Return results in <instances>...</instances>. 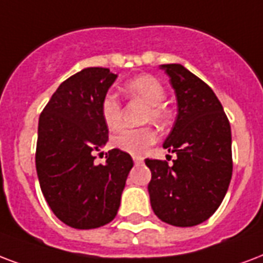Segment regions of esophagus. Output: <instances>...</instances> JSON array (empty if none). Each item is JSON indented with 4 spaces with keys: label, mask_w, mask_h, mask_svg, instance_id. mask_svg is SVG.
<instances>
[{
    "label": "esophagus",
    "mask_w": 263,
    "mask_h": 263,
    "mask_svg": "<svg viewBox=\"0 0 263 263\" xmlns=\"http://www.w3.org/2000/svg\"><path fill=\"white\" fill-rule=\"evenodd\" d=\"M134 163L136 164V165H140V164L143 163V158L140 157V156H134Z\"/></svg>",
    "instance_id": "esophagus-1"
}]
</instances>
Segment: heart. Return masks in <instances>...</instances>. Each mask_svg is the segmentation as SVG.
I'll list each match as a JSON object with an SVG mask.
<instances>
[{
    "mask_svg": "<svg viewBox=\"0 0 263 263\" xmlns=\"http://www.w3.org/2000/svg\"><path fill=\"white\" fill-rule=\"evenodd\" d=\"M123 92L131 99L145 102L147 110L145 113V121H153L156 124H164L170 117V110L164 105L165 89L161 81L150 74H142L132 78L124 84ZM100 114L103 123L110 131H117L121 127V105L117 96L107 93L100 103ZM157 139V134L152 127L135 128V129H121L113 136L111 145L116 149L129 154H143Z\"/></svg>",
    "mask_w": 263,
    "mask_h": 263,
    "instance_id": "1",
    "label": "heart"
}]
</instances>
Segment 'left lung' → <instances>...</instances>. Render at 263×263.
Masks as SVG:
<instances>
[{
    "label": "left lung",
    "instance_id": "obj_1",
    "mask_svg": "<svg viewBox=\"0 0 263 263\" xmlns=\"http://www.w3.org/2000/svg\"><path fill=\"white\" fill-rule=\"evenodd\" d=\"M178 100V114L164 149L176 154L172 165L146 158L152 171L150 204L172 226L207 220L225 197L233 171L232 132L211 88L182 65H161Z\"/></svg>",
    "mask_w": 263,
    "mask_h": 263
}]
</instances>
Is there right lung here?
<instances>
[{
    "label": "right lung",
    "instance_id": "add662e5",
    "mask_svg": "<svg viewBox=\"0 0 263 263\" xmlns=\"http://www.w3.org/2000/svg\"><path fill=\"white\" fill-rule=\"evenodd\" d=\"M117 76L88 67L60 84L40 114L35 149L38 180L52 212L74 229H95L116 218L132 157L118 149L95 164L109 140L102 99Z\"/></svg>",
    "mask_w": 263,
    "mask_h": 263
}]
</instances>
